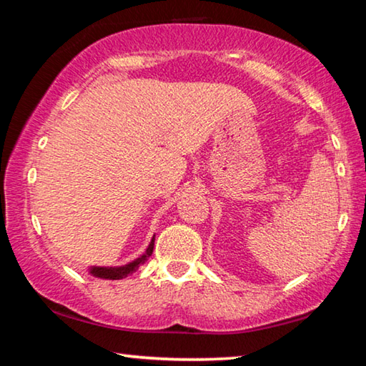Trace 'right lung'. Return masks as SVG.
<instances>
[{
    "label": "right lung",
    "mask_w": 366,
    "mask_h": 366,
    "mask_svg": "<svg viewBox=\"0 0 366 366\" xmlns=\"http://www.w3.org/2000/svg\"><path fill=\"white\" fill-rule=\"evenodd\" d=\"M153 245H154V235L152 239L150 245L145 250L144 255H140L139 258H135L134 262L122 264V266H90L89 272L92 276L100 277V280H122V277H127L129 274H132L134 271L139 269L140 264H144L148 258L152 257L153 253Z\"/></svg>",
    "instance_id": "1"
}]
</instances>
